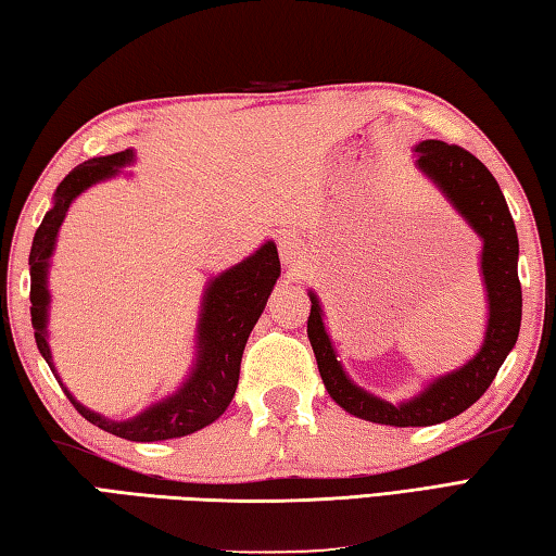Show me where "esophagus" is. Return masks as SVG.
<instances>
[{
  "mask_svg": "<svg viewBox=\"0 0 556 556\" xmlns=\"http://www.w3.org/2000/svg\"><path fill=\"white\" fill-rule=\"evenodd\" d=\"M277 245H279V257H281V262H285V265L291 267V265H294V262H299V257H301V243H299L294 236L279 233Z\"/></svg>",
  "mask_w": 556,
  "mask_h": 556,
  "instance_id": "obj_1",
  "label": "esophagus"
}]
</instances>
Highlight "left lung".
Masks as SVG:
<instances>
[{"label":"left lung","mask_w":556,"mask_h":556,"mask_svg":"<svg viewBox=\"0 0 556 556\" xmlns=\"http://www.w3.org/2000/svg\"><path fill=\"white\" fill-rule=\"evenodd\" d=\"M416 165L422 175L450 199L462 218L483 240L481 275L489 296V326L481 350L467 365L432 379L418 396L403 403H389L367 393L352 381L338 362L330 336L323 323L318 296H311L308 340L316 352L320 379L330 399L352 416L381 426L418 428L450 420L477 403L496 379L520 332L522 291L518 279V233L498 181L481 160L459 146L442 140H422L416 146Z\"/></svg>","instance_id":"obj_1"}]
</instances>
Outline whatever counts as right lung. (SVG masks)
Wrapping results in <instances>:
<instances>
[{
    "label": "right lung",
    "instance_id": "1",
    "mask_svg": "<svg viewBox=\"0 0 556 556\" xmlns=\"http://www.w3.org/2000/svg\"><path fill=\"white\" fill-rule=\"evenodd\" d=\"M136 160L134 150H121L114 155L92 157L87 163L77 165L63 181H60L53 197V208L43 216V224L38 226L28 255L31 265V323L34 338L40 355L53 369L55 379L58 371L53 367L48 345V267L50 255L55 250L58 230L63 226L65 214L73 201L83 194L85 189L99 181L116 177L121 167L130 165ZM279 255L277 245L267 240L265 245L255 250V255L245 257L240 265L220 271L218 277L208 281L201 301L199 326H197V365L191 367L189 379L181 383L173 396L153 403L148 410L138 413L130 420H109L99 413L85 408L73 393H70L63 381L60 387L65 389L67 399L83 418L92 426L102 428L111 435L126 438L134 442H157L185 438L206 428L216 418L224 416L228 403L233 401L240 377V359H243L245 342L250 330L255 328L257 318L265 311L267 299L279 279Z\"/></svg>",
    "mask_w": 556,
    "mask_h": 556
}]
</instances>
